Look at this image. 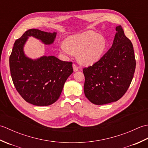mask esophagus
<instances>
[{
    "label": "esophagus",
    "mask_w": 148,
    "mask_h": 148,
    "mask_svg": "<svg viewBox=\"0 0 148 148\" xmlns=\"http://www.w3.org/2000/svg\"><path fill=\"white\" fill-rule=\"evenodd\" d=\"M72 67H73V69H74V72H76V71H77L78 70H79V68H78L77 67V65H76L75 64L72 65Z\"/></svg>",
    "instance_id": "34e87169"
}]
</instances>
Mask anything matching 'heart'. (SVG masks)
Here are the masks:
<instances>
[{
	"instance_id": "heart-1",
	"label": "heart",
	"mask_w": 148,
	"mask_h": 148,
	"mask_svg": "<svg viewBox=\"0 0 148 148\" xmlns=\"http://www.w3.org/2000/svg\"><path fill=\"white\" fill-rule=\"evenodd\" d=\"M106 46L104 37L93 31H86L66 38L59 49L63 54H77L78 62L87 66L99 60Z\"/></svg>"
}]
</instances>
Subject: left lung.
Returning a JSON list of instances; mask_svg holds the SVG:
<instances>
[{"instance_id": "8db88e82", "label": "left lung", "mask_w": 148, "mask_h": 148, "mask_svg": "<svg viewBox=\"0 0 148 148\" xmlns=\"http://www.w3.org/2000/svg\"><path fill=\"white\" fill-rule=\"evenodd\" d=\"M113 44L93 65L83 69L84 92L96 105L116 102L124 95L132 81L136 62L132 43L121 25L116 27Z\"/></svg>"}]
</instances>
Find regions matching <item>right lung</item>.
I'll return each instance as SVG.
<instances>
[{
	"instance_id": "1",
	"label": "right lung",
	"mask_w": 148,
	"mask_h": 148,
	"mask_svg": "<svg viewBox=\"0 0 148 148\" xmlns=\"http://www.w3.org/2000/svg\"><path fill=\"white\" fill-rule=\"evenodd\" d=\"M56 32L30 29L16 40L9 57V67L16 89L26 102L37 106L52 104L61 95L66 80L73 72L72 63L55 56L32 59L25 54L24 46L29 37L45 45L54 42Z\"/></svg>"
}]
</instances>
